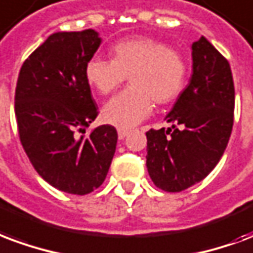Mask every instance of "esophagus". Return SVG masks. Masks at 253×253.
<instances>
[{
	"instance_id": "esophagus-1",
	"label": "esophagus",
	"mask_w": 253,
	"mask_h": 253,
	"mask_svg": "<svg viewBox=\"0 0 253 253\" xmlns=\"http://www.w3.org/2000/svg\"><path fill=\"white\" fill-rule=\"evenodd\" d=\"M127 135H128V130H125V128H119V130H118V136H119V139H125Z\"/></svg>"
}]
</instances>
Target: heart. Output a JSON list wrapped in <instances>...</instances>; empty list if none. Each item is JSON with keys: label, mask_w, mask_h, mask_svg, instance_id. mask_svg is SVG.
<instances>
[{"label": "heart", "mask_w": 253, "mask_h": 253, "mask_svg": "<svg viewBox=\"0 0 253 253\" xmlns=\"http://www.w3.org/2000/svg\"><path fill=\"white\" fill-rule=\"evenodd\" d=\"M112 59L93 56L84 74L100 95H110L130 76L131 87L112 98L103 108V119L121 128H131L149 117L158 104L178 98L186 82V63L164 41L138 36L118 41Z\"/></svg>", "instance_id": "1"}]
</instances>
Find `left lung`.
<instances>
[{"mask_svg":"<svg viewBox=\"0 0 253 253\" xmlns=\"http://www.w3.org/2000/svg\"><path fill=\"white\" fill-rule=\"evenodd\" d=\"M192 50L190 83L165 118L171 127L146 132L150 178L170 193L193 186L214 169L233 127L235 85L228 60L205 37Z\"/></svg>","mask_w":253,"mask_h":253,"instance_id":"8db88e82","label":"left lung"}]
</instances>
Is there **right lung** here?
I'll return each instance as SVG.
<instances>
[{"label":"right lung","mask_w":253,"mask_h":253,"mask_svg":"<svg viewBox=\"0 0 253 253\" xmlns=\"http://www.w3.org/2000/svg\"><path fill=\"white\" fill-rule=\"evenodd\" d=\"M99 45L93 29L50 35L24 61L14 95L18 135L33 168L48 184L78 196L103 184L118 141L110 125L84 136L99 114L84 74Z\"/></svg>","instance_id":"obj_1"}]
</instances>
